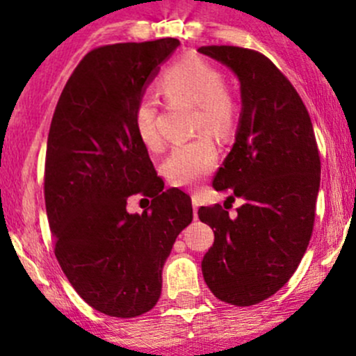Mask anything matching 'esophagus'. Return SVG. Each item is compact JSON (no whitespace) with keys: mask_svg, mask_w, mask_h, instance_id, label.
Segmentation results:
<instances>
[{"mask_svg":"<svg viewBox=\"0 0 356 356\" xmlns=\"http://www.w3.org/2000/svg\"><path fill=\"white\" fill-rule=\"evenodd\" d=\"M198 207H200V200L196 198V196H193V211H195V218H196V211H198Z\"/></svg>","mask_w":356,"mask_h":356,"instance_id":"1","label":"esophagus"}]
</instances>
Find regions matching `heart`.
Returning a JSON list of instances; mask_svg holds the SVG:
<instances>
[{"mask_svg":"<svg viewBox=\"0 0 356 356\" xmlns=\"http://www.w3.org/2000/svg\"><path fill=\"white\" fill-rule=\"evenodd\" d=\"M161 95L168 102H188L196 105V127L224 138L234 124V103L225 89L224 75L198 56H186L163 72L158 81ZM134 127L143 145L152 152L163 146L158 127V103L143 96L134 110ZM217 163V148L207 136L175 146L165 160L163 170L175 186H195L210 174Z\"/></svg>","mask_w":356,"mask_h":356,"instance_id":"heart-1","label":"heart"}]
</instances>
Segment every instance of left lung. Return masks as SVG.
Instances as JSON below:
<instances>
[{
  "instance_id": "8db88e82",
  "label": "left lung",
  "mask_w": 356,
  "mask_h": 356,
  "mask_svg": "<svg viewBox=\"0 0 356 356\" xmlns=\"http://www.w3.org/2000/svg\"><path fill=\"white\" fill-rule=\"evenodd\" d=\"M198 51L231 68L239 81L236 141L213 188L232 189L243 200L236 218L220 204L198 210L215 234L201 270L218 300L250 307L277 293L307 251L321 156L300 95L267 56L236 46H203Z\"/></svg>"
}]
</instances>
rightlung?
Returning <instances> with one entry per match:
<instances>
[{"mask_svg": "<svg viewBox=\"0 0 356 356\" xmlns=\"http://www.w3.org/2000/svg\"><path fill=\"white\" fill-rule=\"evenodd\" d=\"M181 42L174 38L92 49L63 88L46 148L44 200L55 254L79 296L110 317L146 314L161 293L191 198L165 191L138 138L134 110ZM132 194L153 197L129 214Z\"/></svg>", "mask_w": 356, "mask_h": 356, "instance_id": "add662e5", "label": "right lung"}]
</instances>
